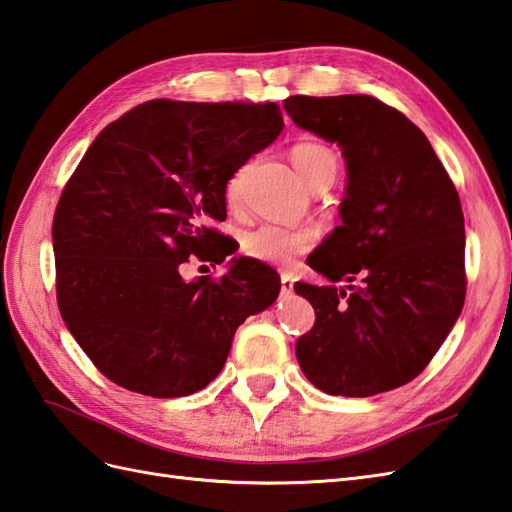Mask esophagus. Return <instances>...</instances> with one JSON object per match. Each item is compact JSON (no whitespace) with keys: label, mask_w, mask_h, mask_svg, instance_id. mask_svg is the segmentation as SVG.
<instances>
[{"label":"esophagus","mask_w":512,"mask_h":512,"mask_svg":"<svg viewBox=\"0 0 512 512\" xmlns=\"http://www.w3.org/2000/svg\"><path fill=\"white\" fill-rule=\"evenodd\" d=\"M294 292V279L290 272H281V294H292Z\"/></svg>","instance_id":"1"}]
</instances>
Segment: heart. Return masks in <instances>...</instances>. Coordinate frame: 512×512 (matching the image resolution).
I'll use <instances>...</instances> for the list:
<instances>
[{
  "label": "heart",
  "instance_id": "1",
  "mask_svg": "<svg viewBox=\"0 0 512 512\" xmlns=\"http://www.w3.org/2000/svg\"><path fill=\"white\" fill-rule=\"evenodd\" d=\"M290 161L296 174L305 185H316L331 181L338 174V157L334 150L318 144V141H299L290 148ZM237 183L229 185V200H235ZM314 242V231L310 229H285L277 224H261L248 231L242 240V248L248 257L266 261V264H290V261L305 253Z\"/></svg>",
  "mask_w": 512,
  "mask_h": 512
}]
</instances>
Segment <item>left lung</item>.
Returning a JSON list of instances; mask_svg holds the SVG:
<instances>
[{
  "mask_svg": "<svg viewBox=\"0 0 512 512\" xmlns=\"http://www.w3.org/2000/svg\"><path fill=\"white\" fill-rule=\"evenodd\" d=\"M283 109L347 163L342 224L307 257L329 283L294 285L316 312L296 360L327 395L399 388L430 364L465 305L456 187L421 128L371 95H292Z\"/></svg>",
  "mask_w": 512,
  "mask_h": 512,
  "instance_id": "obj_1",
  "label": "left lung"
}]
</instances>
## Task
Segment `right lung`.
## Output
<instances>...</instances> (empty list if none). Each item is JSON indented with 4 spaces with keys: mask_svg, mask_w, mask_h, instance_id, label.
Here are the masks:
<instances>
[{
    "mask_svg": "<svg viewBox=\"0 0 512 512\" xmlns=\"http://www.w3.org/2000/svg\"><path fill=\"white\" fill-rule=\"evenodd\" d=\"M283 130L275 102L135 106L95 137L54 213L58 310L98 371L126 390L185 397L218 377L237 327L277 301V272L233 257L185 281L196 255L237 248L211 229L227 183Z\"/></svg>",
    "mask_w": 512,
    "mask_h": 512,
    "instance_id": "add662e5",
    "label": "right lung"
}]
</instances>
